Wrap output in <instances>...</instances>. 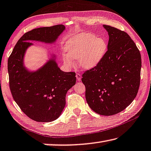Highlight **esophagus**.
Instances as JSON below:
<instances>
[{
    "label": "esophagus",
    "mask_w": 151,
    "mask_h": 151,
    "mask_svg": "<svg viewBox=\"0 0 151 151\" xmlns=\"http://www.w3.org/2000/svg\"><path fill=\"white\" fill-rule=\"evenodd\" d=\"M76 78H77V80L80 82V81L81 80V78H82V75H81L80 73H77L76 75Z\"/></svg>",
    "instance_id": "1"
}]
</instances>
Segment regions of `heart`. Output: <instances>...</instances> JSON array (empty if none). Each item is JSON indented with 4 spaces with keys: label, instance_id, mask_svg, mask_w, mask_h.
I'll list each match as a JSON object with an SVG mask.
<instances>
[{
    "label": "heart",
    "instance_id": "heart-1",
    "mask_svg": "<svg viewBox=\"0 0 151 151\" xmlns=\"http://www.w3.org/2000/svg\"><path fill=\"white\" fill-rule=\"evenodd\" d=\"M106 45L103 39L96 38L94 34L83 33L73 37L66 45L68 55L63 57L65 64L73 65L72 59H78L81 67L89 69L96 65L103 57Z\"/></svg>",
    "mask_w": 151,
    "mask_h": 151
}]
</instances>
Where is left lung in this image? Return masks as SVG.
Returning a JSON list of instances; mask_svg holds the SVG:
<instances>
[{"mask_svg":"<svg viewBox=\"0 0 151 151\" xmlns=\"http://www.w3.org/2000/svg\"><path fill=\"white\" fill-rule=\"evenodd\" d=\"M108 32L107 50L94 68L85 71L82 82L86 99L94 112L113 115L124 110L137 95L141 55L126 32L104 25Z\"/></svg>","mask_w":151,"mask_h":151,"instance_id":"left-lung-1","label":"left lung"}]
</instances>
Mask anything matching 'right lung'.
<instances>
[{"instance_id": "add662e5", "label": "right lung", "mask_w": 151, "mask_h": 151, "mask_svg": "<svg viewBox=\"0 0 151 151\" xmlns=\"http://www.w3.org/2000/svg\"><path fill=\"white\" fill-rule=\"evenodd\" d=\"M65 29L63 25L36 28L25 33L16 44L8 59L9 88L23 112L38 122L54 121L65 105V96L76 82L75 72H64L50 60L43 68L30 73L23 65L29 40L52 42Z\"/></svg>"}]
</instances>
